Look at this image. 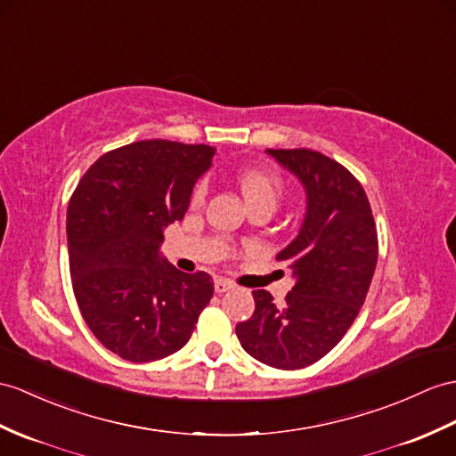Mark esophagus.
<instances>
[{
  "label": "esophagus",
  "instance_id": "obj_1",
  "mask_svg": "<svg viewBox=\"0 0 456 456\" xmlns=\"http://www.w3.org/2000/svg\"><path fill=\"white\" fill-rule=\"evenodd\" d=\"M232 288H234V282H230V281H226V279H216V281H215V290H216V294H224V292L232 290Z\"/></svg>",
  "mask_w": 456,
  "mask_h": 456
}]
</instances>
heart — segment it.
I'll return each instance as SVG.
<instances>
[{"instance_id":"1","label":"heart","mask_w":456,"mask_h":456,"mask_svg":"<svg viewBox=\"0 0 456 456\" xmlns=\"http://www.w3.org/2000/svg\"><path fill=\"white\" fill-rule=\"evenodd\" d=\"M238 182L241 187V193L246 197V201L251 208L255 207L276 208L286 193V183L281 177V174H276L274 170H266V168L243 170L238 175ZM207 195H208V180L203 177V180H199L193 187L191 205L201 207L205 203Z\"/></svg>"}]
</instances>
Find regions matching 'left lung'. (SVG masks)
Segmentation results:
<instances>
[{
  "instance_id": "8db88e82",
  "label": "left lung",
  "mask_w": 456,
  "mask_h": 456,
  "mask_svg": "<svg viewBox=\"0 0 456 456\" xmlns=\"http://www.w3.org/2000/svg\"><path fill=\"white\" fill-rule=\"evenodd\" d=\"M307 191L305 220L276 261L294 271L284 304L253 290L255 312L236 325L249 356L276 370H302L337 346L352 327L377 265V228L362 183L312 149H266Z\"/></svg>"
}]
</instances>
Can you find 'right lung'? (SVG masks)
Listing matches in <instances>:
<instances>
[{"mask_svg":"<svg viewBox=\"0 0 456 456\" xmlns=\"http://www.w3.org/2000/svg\"><path fill=\"white\" fill-rule=\"evenodd\" d=\"M207 144L151 139L102 154L69 199L68 248L77 305L93 335L129 362L183 348L215 292L210 274L159 255L213 159Z\"/></svg>","mask_w":456,"mask_h":456,"instance_id":"right-lung-1","label":"right lung"}]
</instances>
